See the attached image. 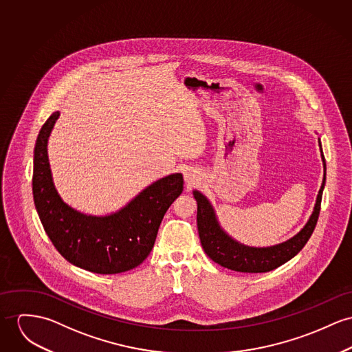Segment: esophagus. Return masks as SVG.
<instances>
[{
    "mask_svg": "<svg viewBox=\"0 0 352 352\" xmlns=\"http://www.w3.org/2000/svg\"><path fill=\"white\" fill-rule=\"evenodd\" d=\"M194 179H195V177H194V174H192L191 171H186V173H185V181H186L189 185L194 184Z\"/></svg>",
    "mask_w": 352,
    "mask_h": 352,
    "instance_id": "1",
    "label": "esophagus"
}]
</instances>
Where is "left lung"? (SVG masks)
<instances>
[{
    "label": "left lung",
    "mask_w": 352,
    "mask_h": 352,
    "mask_svg": "<svg viewBox=\"0 0 352 352\" xmlns=\"http://www.w3.org/2000/svg\"><path fill=\"white\" fill-rule=\"evenodd\" d=\"M320 153H322V160L324 166V178L316 198L314 212L309 217L308 222L305 223V226L295 237L278 245H273L268 248H253V246H246L243 243H237L219 226L214 209L212 204L208 201V198L198 190H194L192 194L198 205L197 226H198L201 245L205 253L221 267L232 271L243 272V273H263V272L273 271L277 267L289 261L292 257H295L309 240L311 234L314 233L319 213H320L322 195H323L325 184V160L322 151V144H320Z\"/></svg>",
    "instance_id": "1"
}]
</instances>
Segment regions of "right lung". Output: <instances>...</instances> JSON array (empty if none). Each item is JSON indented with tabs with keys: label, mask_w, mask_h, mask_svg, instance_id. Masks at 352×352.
<instances>
[{
	"label": "right lung",
	"mask_w": 352,
	"mask_h": 352,
	"mask_svg": "<svg viewBox=\"0 0 352 352\" xmlns=\"http://www.w3.org/2000/svg\"><path fill=\"white\" fill-rule=\"evenodd\" d=\"M60 112L43 124L34 146L32 190L45 233L57 252L71 264L99 274L134 270L150 254L163 216L181 195L179 173L151 184L119 212L87 216L68 206L54 188L48 161V138Z\"/></svg>",
	"instance_id": "add662e5"
}]
</instances>
